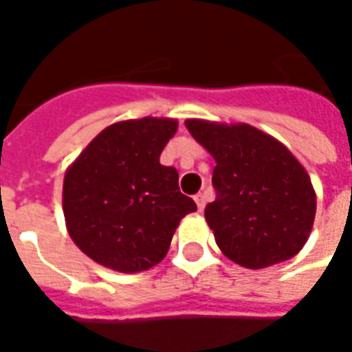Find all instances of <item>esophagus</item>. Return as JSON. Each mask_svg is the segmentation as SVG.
I'll use <instances>...</instances> for the list:
<instances>
[{
    "label": "esophagus",
    "instance_id": "1",
    "mask_svg": "<svg viewBox=\"0 0 352 352\" xmlns=\"http://www.w3.org/2000/svg\"><path fill=\"white\" fill-rule=\"evenodd\" d=\"M196 206H198V209L199 211H204V207H206V201H207V198H206V194H201V192H199V194H196Z\"/></svg>",
    "mask_w": 352,
    "mask_h": 352
}]
</instances>
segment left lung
<instances>
[{"instance_id":"8db88e82","label":"left lung","mask_w":352,"mask_h":352,"mask_svg":"<svg viewBox=\"0 0 352 352\" xmlns=\"http://www.w3.org/2000/svg\"><path fill=\"white\" fill-rule=\"evenodd\" d=\"M186 128L217 162V198L207 204L206 221L219 249L251 270L292 258L307 241L317 211L302 164L249 124L186 120Z\"/></svg>"}]
</instances>
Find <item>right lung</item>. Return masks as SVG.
<instances>
[{
  "label": "right lung",
  "mask_w": 352,
  "mask_h": 352,
  "mask_svg": "<svg viewBox=\"0 0 352 352\" xmlns=\"http://www.w3.org/2000/svg\"><path fill=\"white\" fill-rule=\"evenodd\" d=\"M177 120L139 118L109 126L64 179L67 232L98 264L124 273L158 264L184 214L198 207L179 190V173L160 154Z\"/></svg>",
  "instance_id": "right-lung-1"
}]
</instances>
